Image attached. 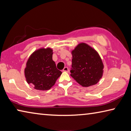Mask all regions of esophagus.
Instances as JSON below:
<instances>
[{"label":"esophagus","mask_w":131,"mask_h":131,"mask_svg":"<svg viewBox=\"0 0 131 131\" xmlns=\"http://www.w3.org/2000/svg\"><path fill=\"white\" fill-rule=\"evenodd\" d=\"M69 71V69H68V67H65L63 68V72H68Z\"/></svg>","instance_id":"esophagus-1"}]
</instances>
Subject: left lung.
Wrapping results in <instances>:
<instances>
[{"instance_id":"8db88e82","label":"left lung","mask_w":131,"mask_h":131,"mask_svg":"<svg viewBox=\"0 0 131 131\" xmlns=\"http://www.w3.org/2000/svg\"><path fill=\"white\" fill-rule=\"evenodd\" d=\"M72 70L70 76L84 87L95 85L103 74L104 65L96 50L85 43H80L71 51Z\"/></svg>"}]
</instances>
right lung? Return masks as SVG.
Listing matches in <instances>:
<instances>
[{
    "label": "right lung",
    "mask_w": 131,
    "mask_h": 131,
    "mask_svg": "<svg viewBox=\"0 0 131 131\" xmlns=\"http://www.w3.org/2000/svg\"><path fill=\"white\" fill-rule=\"evenodd\" d=\"M52 48L41 47L32 52L26 62L24 69L26 81L35 90H50L62 74L52 60Z\"/></svg>",
    "instance_id": "add662e5"
}]
</instances>
